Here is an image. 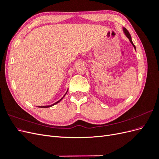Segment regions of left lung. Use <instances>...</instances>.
<instances>
[{
    "label": "left lung",
    "mask_w": 159,
    "mask_h": 159,
    "mask_svg": "<svg viewBox=\"0 0 159 159\" xmlns=\"http://www.w3.org/2000/svg\"><path fill=\"white\" fill-rule=\"evenodd\" d=\"M123 32H124V33H125V34L126 35V36L129 38V41L131 42V44H133V47L134 48V49H135V46L134 45V44L133 43V42H132V40H131V35H130V34H129V31L126 29V28H123ZM136 50V49H135Z\"/></svg>",
    "instance_id": "1"
}]
</instances>
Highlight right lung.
I'll return each instance as SVG.
<instances>
[{"label": "right lung", "instance_id": "add662e5", "mask_svg": "<svg viewBox=\"0 0 159 159\" xmlns=\"http://www.w3.org/2000/svg\"><path fill=\"white\" fill-rule=\"evenodd\" d=\"M67 92H68V91H67ZM67 92L66 93V94L67 93ZM66 94L64 95V96L66 95ZM63 97V98H64ZM63 98H62L61 99H60L59 101H57V102H56V103H54V104H52V105H46V106H38V107H41V108H45V107H52V106H53V105H56V103H58V102H60V101L62 99H63Z\"/></svg>", "mask_w": 159, "mask_h": 159}]
</instances>
